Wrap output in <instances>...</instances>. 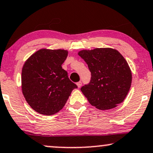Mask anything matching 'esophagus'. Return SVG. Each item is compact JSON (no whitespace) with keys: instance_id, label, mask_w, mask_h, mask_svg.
Masks as SVG:
<instances>
[{"instance_id":"esophagus-1","label":"esophagus","mask_w":153,"mask_h":153,"mask_svg":"<svg viewBox=\"0 0 153 153\" xmlns=\"http://www.w3.org/2000/svg\"><path fill=\"white\" fill-rule=\"evenodd\" d=\"M76 85H77V86H78V88H80L81 86H82V82H77L76 83Z\"/></svg>"}]
</instances>
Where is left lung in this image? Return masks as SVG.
Here are the masks:
<instances>
[{
	"mask_svg": "<svg viewBox=\"0 0 153 153\" xmlns=\"http://www.w3.org/2000/svg\"><path fill=\"white\" fill-rule=\"evenodd\" d=\"M78 54L91 74L90 82L81 88L90 104L108 110L122 103L131 88L132 74L121 54L112 48H97Z\"/></svg>",
	"mask_w": 153,
	"mask_h": 153,
	"instance_id": "left-lung-1",
	"label": "left lung"
}]
</instances>
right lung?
<instances>
[{
  "instance_id": "right-lung-1",
  "label": "right lung",
  "mask_w": 153,
  "mask_h": 153,
  "mask_svg": "<svg viewBox=\"0 0 153 153\" xmlns=\"http://www.w3.org/2000/svg\"><path fill=\"white\" fill-rule=\"evenodd\" d=\"M65 50L41 49L30 56L22 69V91L33 110L45 116L54 115L65 105L77 88L62 65L67 59Z\"/></svg>"
}]
</instances>
